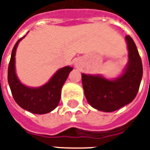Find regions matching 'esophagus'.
<instances>
[{
	"label": "esophagus",
	"mask_w": 150,
	"mask_h": 150,
	"mask_svg": "<svg viewBox=\"0 0 150 150\" xmlns=\"http://www.w3.org/2000/svg\"><path fill=\"white\" fill-rule=\"evenodd\" d=\"M75 66H76V67H78V62H76V63H75Z\"/></svg>",
	"instance_id": "esophagus-1"
}]
</instances>
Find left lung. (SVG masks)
<instances>
[{
    "instance_id": "obj_1",
    "label": "left lung",
    "mask_w": 150,
    "mask_h": 150,
    "mask_svg": "<svg viewBox=\"0 0 150 150\" xmlns=\"http://www.w3.org/2000/svg\"><path fill=\"white\" fill-rule=\"evenodd\" d=\"M129 62L123 74L113 80L100 75L82 74L84 94L91 106L103 112H113L134 99L143 76L140 56L134 40L125 37Z\"/></svg>"
}]
</instances>
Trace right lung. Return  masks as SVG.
<instances>
[{
  "mask_svg": "<svg viewBox=\"0 0 150 150\" xmlns=\"http://www.w3.org/2000/svg\"><path fill=\"white\" fill-rule=\"evenodd\" d=\"M20 38L12 49L8 66V83L16 103L23 109L36 114H45L54 110L61 98V90L66 82L72 67L60 68L48 81L39 88H29L22 84L16 74L15 56L18 44L23 38Z\"/></svg>",
  "mask_w": 150,
  "mask_h": 150,
  "instance_id": "obj_1",
  "label": "right lung"
}]
</instances>
